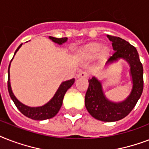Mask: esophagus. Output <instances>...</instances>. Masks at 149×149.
Masks as SVG:
<instances>
[{"label":"esophagus","mask_w":149,"mask_h":149,"mask_svg":"<svg viewBox=\"0 0 149 149\" xmlns=\"http://www.w3.org/2000/svg\"><path fill=\"white\" fill-rule=\"evenodd\" d=\"M89 74L86 72H84V71H81V72H79V74L77 75V77L79 78V77H81V78H86V77H88Z\"/></svg>","instance_id":"obj_1"}]
</instances>
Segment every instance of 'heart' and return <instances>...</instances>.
I'll list each match as a JSON object with an SVG mask.
<instances>
[{
	"label": "heart",
	"instance_id": "1",
	"mask_svg": "<svg viewBox=\"0 0 149 149\" xmlns=\"http://www.w3.org/2000/svg\"><path fill=\"white\" fill-rule=\"evenodd\" d=\"M110 54V49L106 45L102 46L100 42H91L86 45L80 51L79 55L84 59H93L98 55L102 58H105Z\"/></svg>",
	"mask_w": 149,
	"mask_h": 149
}]
</instances>
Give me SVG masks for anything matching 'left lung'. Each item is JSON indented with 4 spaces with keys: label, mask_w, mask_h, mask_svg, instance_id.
<instances>
[{
    "label": "left lung",
    "mask_w": 149,
    "mask_h": 149,
    "mask_svg": "<svg viewBox=\"0 0 149 149\" xmlns=\"http://www.w3.org/2000/svg\"><path fill=\"white\" fill-rule=\"evenodd\" d=\"M107 38L112 42L114 52L107 59L106 65L120 58L127 61L130 65V74L133 84L132 91L124 101L112 102L104 95L101 83L93 77L89 79V86L85 96V106L95 119L112 122L125 118L136 105L143 91V66L136 48L119 37L107 36Z\"/></svg>",
    "instance_id": "left-lung-1"
}]
</instances>
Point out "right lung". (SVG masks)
I'll return each mask as SVG.
<instances>
[{
    "instance_id": "add662e5",
    "label": "right lung",
    "mask_w": 149,
    "mask_h": 149,
    "mask_svg": "<svg viewBox=\"0 0 149 149\" xmlns=\"http://www.w3.org/2000/svg\"><path fill=\"white\" fill-rule=\"evenodd\" d=\"M49 39H51L52 42L55 43H57L58 45H62L63 43L67 41V38H55V37H52L49 36ZM22 44L17 47L15 52H17V50L19 49ZM14 58V57H13ZM12 58V59H13ZM12 59L10 60V62L12 61ZM10 65L9 64V67H8V89L9 94H10V98L12 99V100L15 103V106L17 107V108L21 111V113H22L24 116H26L28 118L33 119V120H46V119H49V118H53L54 116H56L57 113L59 111V109L61 108V106L63 104V100L64 97L65 92L71 87L72 84H74L75 79H70L67 81L63 82L61 85L59 86L58 89L56 91V93H55V95L48 102L47 104H45V105H43L42 107H28L26 105H24L22 103L18 100L17 98L15 97V96L14 95L12 91H11V87H10V72H9V69H10Z\"/></svg>"
}]
</instances>
